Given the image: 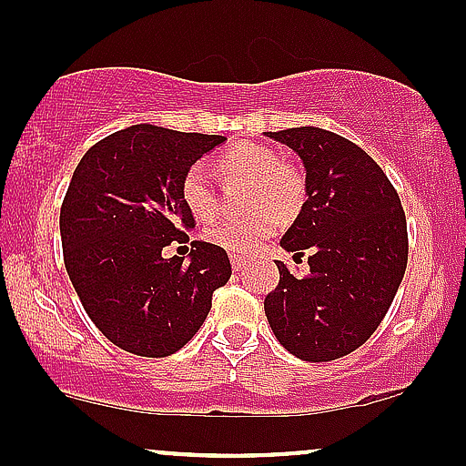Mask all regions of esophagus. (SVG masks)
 <instances>
[{"label": "esophagus", "mask_w": 466, "mask_h": 466, "mask_svg": "<svg viewBox=\"0 0 466 466\" xmlns=\"http://www.w3.org/2000/svg\"><path fill=\"white\" fill-rule=\"evenodd\" d=\"M231 264H233V268H235V271H242V268L247 267V259L238 258V255H231Z\"/></svg>", "instance_id": "1"}]
</instances>
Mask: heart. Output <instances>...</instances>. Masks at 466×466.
Returning <instances> with one entry per match:
<instances>
[{
	"mask_svg": "<svg viewBox=\"0 0 466 466\" xmlns=\"http://www.w3.org/2000/svg\"><path fill=\"white\" fill-rule=\"evenodd\" d=\"M224 177H244L253 184L248 207L255 211L242 218H222L204 231V238L228 253H248L262 247L279 228V215L298 211L304 195L302 175L291 164L279 162L273 148L255 142H239L218 157ZM182 199L198 219L218 213V193L211 173L195 164L182 179Z\"/></svg>",
	"mask_w": 466,
	"mask_h": 466,
	"instance_id": "obj_1",
	"label": "heart"
}]
</instances>
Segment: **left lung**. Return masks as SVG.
Masks as SVG:
<instances>
[{
	"mask_svg": "<svg viewBox=\"0 0 466 466\" xmlns=\"http://www.w3.org/2000/svg\"><path fill=\"white\" fill-rule=\"evenodd\" d=\"M267 137L299 155L302 204L279 247L309 251L307 278L278 262L279 284L264 299L278 342L307 362L362 347L391 307L409 258L407 218L393 184L358 144L315 127Z\"/></svg>",
	"mask_w": 466,
	"mask_h": 466,
	"instance_id": "left-lung-1",
	"label": "left lung"
}]
</instances>
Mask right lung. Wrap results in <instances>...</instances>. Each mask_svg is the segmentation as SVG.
Instances as JSON below:
<instances>
[{"label":"right lung","instance_id":"right-lung-1","mask_svg":"<svg viewBox=\"0 0 466 466\" xmlns=\"http://www.w3.org/2000/svg\"><path fill=\"white\" fill-rule=\"evenodd\" d=\"M222 142L135 124L88 148L75 168L59 211L64 264L84 311L124 351H179L231 278L228 255L215 244L195 239L188 262L162 255L171 242L187 244L195 227L184 175Z\"/></svg>","mask_w":466,"mask_h":466}]
</instances>
